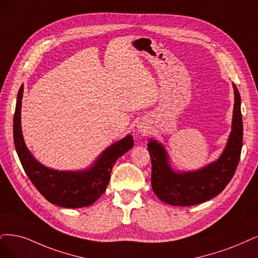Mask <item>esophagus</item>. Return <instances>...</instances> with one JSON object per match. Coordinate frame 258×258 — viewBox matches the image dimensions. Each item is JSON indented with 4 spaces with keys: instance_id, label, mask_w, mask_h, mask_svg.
Here are the masks:
<instances>
[{
    "instance_id": "34e87169",
    "label": "esophagus",
    "mask_w": 258,
    "mask_h": 258,
    "mask_svg": "<svg viewBox=\"0 0 258 258\" xmlns=\"http://www.w3.org/2000/svg\"><path fill=\"white\" fill-rule=\"evenodd\" d=\"M139 131H140L141 133H144V134H146V133H147V128L144 127V126H140V127H139Z\"/></svg>"
}]
</instances>
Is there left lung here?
Masks as SVG:
<instances>
[{"mask_svg": "<svg viewBox=\"0 0 258 258\" xmlns=\"http://www.w3.org/2000/svg\"><path fill=\"white\" fill-rule=\"evenodd\" d=\"M235 104L232 132L221 156L214 163L189 172H175L170 167L169 157L163 145L150 139L148 151L152 161L151 185L161 201L174 206H192L208 201L231 182L239 164L242 148V116L240 94L233 84Z\"/></svg>", "mask_w": 258, "mask_h": 258, "instance_id": "left-lung-1", "label": "left lung"}]
</instances>
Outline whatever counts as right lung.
<instances>
[{"mask_svg": "<svg viewBox=\"0 0 258 258\" xmlns=\"http://www.w3.org/2000/svg\"><path fill=\"white\" fill-rule=\"evenodd\" d=\"M23 84L18 92L14 116V142L19 159L28 178L52 204L66 208H80L93 204L105 192L110 172L119 157L134 147V139L127 135L114 142L83 171H57L46 168L27 150L21 131V104Z\"/></svg>", "mask_w": 258, "mask_h": 258, "instance_id": "obj_1", "label": "right lung"}]
</instances>
